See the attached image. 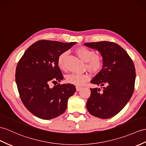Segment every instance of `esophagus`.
Returning a JSON list of instances; mask_svg holds the SVG:
<instances>
[{
  "mask_svg": "<svg viewBox=\"0 0 146 146\" xmlns=\"http://www.w3.org/2000/svg\"><path fill=\"white\" fill-rule=\"evenodd\" d=\"M76 90H77V91H79L82 87H81L80 86H76Z\"/></svg>",
  "mask_w": 146,
  "mask_h": 146,
  "instance_id": "1",
  "label": "esophagus"
}]
</instances>
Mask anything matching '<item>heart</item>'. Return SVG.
I'll list each match as a JSON object with an SVG mask.
<instances>
[{
    "label": "heart",
    "instance_id": "1",
    "mask_svg": "<svg viewBox=\"0 0 146 146\" xmlns=\"http://www.w3.org/2000/svg\"><path fill=\"white\" fill-rule=\"evenodd\" d=\"M75 52L83 61L86 62V67L93 71H97L101 69L104 59L101 55L95 54V52L85 46H80L76 49ZM67 52H63L58 57V64L61 69L64 70V60L67 56ZM90 79V76L87 73L72 72L66 77L67 82L74 85H82Z\"/></svg>",
    "mask_w": 146,
    "mask_h": 146
}]
</instances>
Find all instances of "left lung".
Wrapping results in <instances>:
<instances>
[{"mask_svg": "<svg viewBox=\"0 0 146 146\" xmlns=\"http://www.w3.org/2000/svg\"><path fill=\"white\" fill-rule=\"evenodd\" d=\"M100 52L103 68L91 80L100 86L106 85L100 92L98 88H90L87 109L92 115L108 119L121 110L132 97L136 72L133 60L119 45L110 41L84 43Z\"/></svg>", "mask_w": 146, "mask_h": 146, "instance_id": "1", "label": "left lung"}]
</instances>
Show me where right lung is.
Returning a JSON list of instances; mask_svg holds the SVG:
<instances>
[{
  "label": "right lung",
  "mask_w": 146,
  "mask_h": 146,
  "mask_svg": "<svg viewBox=\"0 0 146 146\" xmlns=\"http://www.w3.org/2000/svg\"><path fill=\"white\" fill-rule=\"evenodd\" d=\"M76 42L40 40L28 48L18 63L15 81L22 102L28 110L39 118L51 119L66 111L67 101L76 88L70 84H49L63 79L58 64L62 52Z\"/></svg>",
  "instance_id": "1"
}]
</instances>
